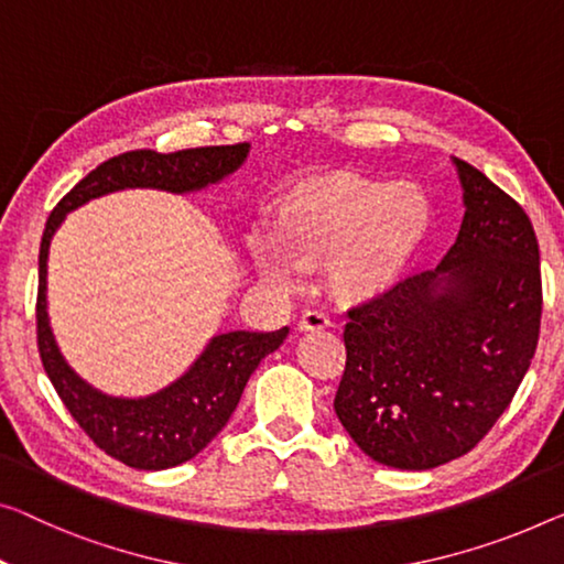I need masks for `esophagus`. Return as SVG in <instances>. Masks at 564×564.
<instances>
[{
	"mask_svg": "<svg viewBox=\"0 0 564 564\" xmlns=\"http://www.w3.org/2000/svg\"><path fill=\"white\" fill-rule=\"evenodd\" d=\"M329 324H332L329 316H326L324 311L308 308L299 318V332H324Z\"/></svg>",
	"mask_w": 564,
	"mask_h": 564,
	"instance_id": "1",
	"label": "esophagus"
}]
</instances>
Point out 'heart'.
I'll return each instance as SVG.
<instances>
[{"label": "heart", "mask_w": 564, "mask_h": 564, "mask_svg": "<svg viewBox=\"0 0 564 564\" xmlns=\"http://www.w3.org/2000/svg\"><path fill=\"white\" fill-rule=\"evenodd\" d=\"M268 238H253L260 279L293 285L301 271L326 265L344 304L388 296L413 273L433 230V205L417 184L326 172L306 176L271 202Z\"/></svg>", "instance_id": "1"}]
</instances>
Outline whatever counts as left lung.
Here are the masks:
<instances>
[{
	"instance_id": "8db88e82",
	"label": "left lung",
	"mask_w": 564,
	"mask_h": 564,
	"mask_svg": "<svg viewBox=\"0 0 564 564\" xmlns=\"http://www.w3.org/2000/svg\"><path fill=\"white\" fill-rule=\"evenodd\" d=\"M466 215L435 271L349 311L336 417L377 464L466 456L522 384L540 341V246L527 213L453 159Z\"/></svg>"
}]
</instances>
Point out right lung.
I'll list each match as a JSON object with an SVG mask.
<instances>
[{"label":"right lung","instance_id":"obj_1","mask_svg":"<svg viewBox=\"0 0 564 564\" xmlns=\"http://www.w3.org/2000/svg\"><path fill=\"white\" fill-rule=\"evenodd\" d=\"M250 144L182 149L159 154L151 149L126 151L75 184L47 217L40 242L37 347L42 367L61 394L67 413L108 456L139 470H162L195 458L223 431L238 408L260 359L283 344L289 326L279 332H228L213 336L197 362L170 388L149 398H111L80 380L57 349L47 318V253L50 240L70 209L108 192L151 187L195 192L225 180L246 162Z\"/></svg>","mask_w":564,"mask_h":564}]
</instances>
